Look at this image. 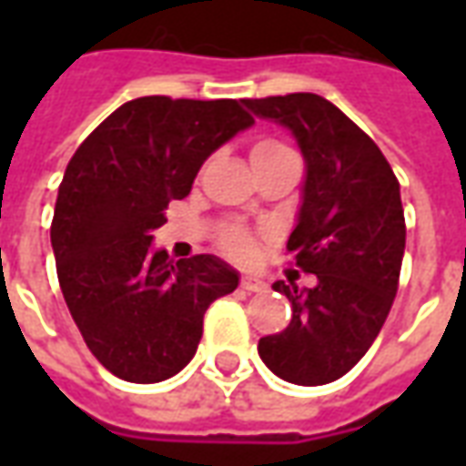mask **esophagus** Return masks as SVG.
<instances>
[{
	"instance_id": "34e87169",
	"label": "esophagus",
	"mask_w": 466,
	"mask_h": 466,
	"mask_svg": "<svg viewBox=\"0 0 466 466\" xmlns=\"http://www.w3.org/2000/svg\"><path fill=\"white\" fill-rule=\"evenodd\" d=\"M242 289H247V292H264L267 289V284H264V279H259V277H254V274H247V277H242Z\"/></svg>"
}]
</instances>
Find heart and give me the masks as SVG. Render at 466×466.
Listing matches in <instances>:
<instances>
[{
	"label": "heart",
	"mask_w": 466,
	"mask_h": 466,
	"mask_svg": "<svg viewBox=\"0 0 466 466\" xmlns=\"http://www.w3.org/2000/svg\"><path fill=\"white\" fill-rule=\"evenodd\" d=\"M282 149H287V147H282V144L277 142H259L252 149V157H257V154L282 152ZM219 244H222L224 252L229 254V257H234V259H247L254 249L252 234L247 232V229H242V227H224L222 232H219Z\"/></svg>",
	"instance_id": "heart-1"
}]
</instances>
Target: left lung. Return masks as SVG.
I'll use <instances>...</instances> for the list:
<instances>
[{
	"mask_svg": "<svg viewBox=\"0 0 466 466\" xmlns=\"http://www.w3.org/2000/svg\"><path fill=\"white\" fill-rule=\"evenodd\" d=\"M244 106L287 127L302 152V204L287 249L317 277L312 289L272 284L292 302V319L257 350L279 380L329 384L367 354L394 302L407 237L400 182L380 147L324 96L297 92Z\"/></svg>",
	"mask_w": 466,
	"mask_h": 466,
	"instance_id": "obj_1",
	"label": "left lung"
}]
</instances>
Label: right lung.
<instances>
[{
  "label": "right lung",
  "mask_w": 466,
  "mask_h": 466,
  "mask_svg": "<svg viewBox=\"0 0 466 466\" xmlns=\"http://www.w3.org/2000/svg\"><path fill=\"white\" fill-rule=\"evenodd\" d=\"M242 105L139 96L66 164L52 219L56 277L89 351L119 380L154 384L182 371L207 307L239 284L219 257L174 262L152 239L207 157L252 127Z\"/></svg>",
  "instance_id": "1"
}]
</instances>
